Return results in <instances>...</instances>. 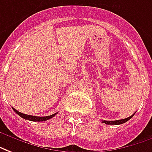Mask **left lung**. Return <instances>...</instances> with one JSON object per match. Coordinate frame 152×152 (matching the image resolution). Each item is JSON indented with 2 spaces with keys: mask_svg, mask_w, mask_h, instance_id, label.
Wrapping results in <instances>:
<instances>
[{
  "mask_svg": "<svg viewBox=\"0 0 152 152\" xmlns=\"http://www.w3.org/2000/svg\"><path fill=\"white\" fill-rule=\"evenodd\" d=\"M135 115V113L129 117H128V118H126V119H119V120H114V121H108V120H102V123H105V124H115V125H117V124H122L124 123L127 122V121H129L133 115Z\"/></svg>",
  "mask_w": 152,
  "mask_h": 152,
  "instance_id": "left-lung-1",
  "label": "left lung"
}]
</instances>
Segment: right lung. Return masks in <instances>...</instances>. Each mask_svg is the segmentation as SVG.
<instances>
[{
  "label": "right lung",
  "mask_w": 152,
  "mask_h": 152,
  "mask_svg": "<svg viewBox=\"0 0 152 152\" xmlns=\"http://www.w3.org/2000/svg\"><path fill=\"white\" fill-rule=\"evenodd\" d=\"M13 108V107H12ZM13 110H15V112L16 114H18L21 118L24 119H28V120H30V121H35V122H40V121H46V120H48V119H51L52 117L56 115L57 113H55L53 115L49 116H43V117H40V116H33V115H25V114H23V113L19 112L18 110H16L15 109L13 108Z\"/></svg>",
  "instance_id": "add662e5"
}]
</instances>
